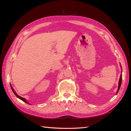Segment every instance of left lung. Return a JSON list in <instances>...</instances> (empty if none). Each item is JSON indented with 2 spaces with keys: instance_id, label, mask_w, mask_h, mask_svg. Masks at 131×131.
Segmentation results:
<instances>
[{
  "instance_id": "left-lung-1",
  "label": "left lung",
  "mask_w": 131,
  "mask_h": 131,
  "mask_svg": "<svg viewBox=\"0 0 131 131\" xmlns=\"http://www.w3.org/2000/svg\"><path fill=\"white\" fill-rule=\"evenodd\" d=\"M121 66V65H120ZM121 70H122V67H121ZM122 71V70H121ZM121 82H122V74H121V75H120V79H119V81H118V89H117V92H116V94L118 93V91H119L120 89V87H121Z\"/></svg>"
}]
</instances>
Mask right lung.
I'll list each match as a JSON object with an SVG mask.
<instances>
[{"label":"right lung","mask_w":131,"mask_h":131,"mask_svg":"<svg viewBox=\"0 0 131 131\" xmlns=\"http://www.w3.org/2000/svg\"><path fill=\"white\" fill-rule=\"evenodd\" d=\"M10 86H11V89H12V91H13V92H14V93L15 94V96H16L17 98H18L19 99H20V100H22V101H23L24 102L26 103H27V104H29V103H28V102L27 101V100H26L25 98L20 97L19 96H18V95L16 93V92L15 91V90H14V89L13 88V87H12V86H11V84H10Z\"/></svg>","instance_id":"obj_1"}]
</instances>
